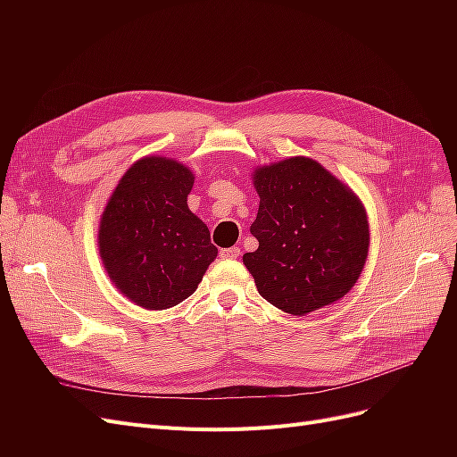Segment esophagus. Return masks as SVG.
Here are the masks:
<instances>
[{
    "label": "esophagus",
    "mask_w": 457,
    "mask_h": 457,
    "mask_svg": "<svg viewBox=\"0 0 457 457\" xmlns=\"http://www.w3.org/2000/svg\"><path fill=\"white\" fill-rule=\"evenodd\" d=\"M240 247H225V250H220V257L223 259H238L240 257Z\"/></svg>",
    "instance_id": "esophagus-1"
}]
</instances>
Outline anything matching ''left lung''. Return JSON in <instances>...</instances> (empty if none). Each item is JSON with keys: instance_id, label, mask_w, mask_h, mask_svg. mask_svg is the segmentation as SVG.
<instances>
[{"instance_id": "1", "label": "left lung", "mask_w": 457, "mask_h": 457, "mask_svg": "<svg viewBox=\"0 0 457 457\" xmlns=\"http://www.w3.org/2000/svg\"><path fill=\"white\" fill-rule=\"evenodd\" d=\"M259 247L244 255L261 297L305 316L351 292L368 257L362 202L312 158L295 156L253 171Z\"/></svg>"}]
</instances>
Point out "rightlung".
<instances>
[{
  "mask_svg": "<svg viewBox=\"0 0 457 457\" xmlns=\"http://www.w3.org/2000/svg\"><path fill=\"white\" fill-rule=\"evenodd\" d=\"M195 175L162 156L135 162L120 179L99 225V252L110 280L148 311L195 294L217 257L210 230L188 210Z\"/></svg>",
  "mask_w": 457,
  "mask_h": 457,
  "instance_id": "obj_1",
  "label": "right lung"
}]
</instances>
